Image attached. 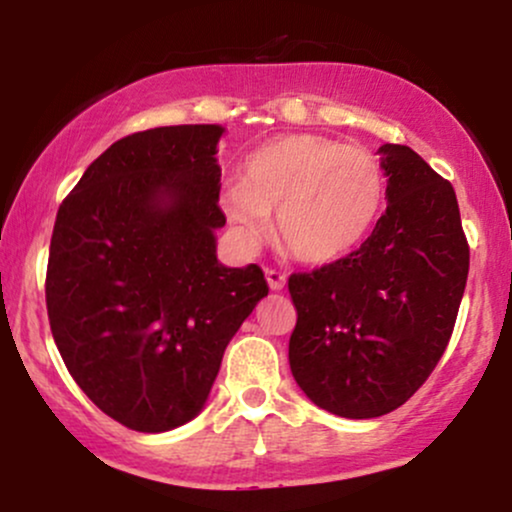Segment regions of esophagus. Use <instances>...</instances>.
<instances>
[{
  "instance_id": "esophagus-1",
  "label": "esophagus",
  "mask_w": 512,
  "mask_h": 512,
  "mask_svg": "<svg viewBox=\"0 0 512 512\" xmlns=\"http://www.w3.org/2000/svg\"><path fill=\"white\" fill-rule=\"evenodd\" d=\"M264 276H267V284L272 291H281L286 286V274L276 272V269H272V267L264 269Z\"/></svg>"
}]
</instances>
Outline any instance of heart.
<instances>
[{
  "mask_svg": "<svg viewBox=\"0 0 512 512\" xmlns=\"http://www.w3.org/2000/svg\"><path fill=\"white\" fill-rule=\"evenodd\" d=\"M387 178L363 146L320 134H291L245 158L238 185L223 192V209L250 243L276 211L281 243L298 260L327 264L349 255L378 226Z\"/></svg>",
  "mask_w": 512,
  "mask_h": 512,
  "instance_id": "heart-1",
  "label": "heart"
}]
</instances>
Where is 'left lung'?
Masks as SVG:
<instances>
[{"mask_svg":"<svg viewBox=\"0 0 512 512\" xmlns=\"http://www.w3.org/2000/svg\"><path fill=\"white\" fill-rule=\"evenodd\" d=\"M387 209L342 260L291 274L289 363L320 409L375 419L402 407L438 366L467 284L455 190L416 151L378 149Z\"/></svg>","mask_w":512,"mask_h":512,"instance_id":"1","label":"left lung"}]
</instances>
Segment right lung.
Returning a JSON list of instances; mask_svg holds the SVG:
<instances>
[{"instance_id": "right-lung-1", "label": "right lung", "mask_w": 512, "mask_h": 512, "mask_svg": "<svg viewBox=\"0 0 512 512\" xmlns=\"http://www.w3.org/2000/svg\"><path fill=\"white\" fill-rule=\"evenodd\" d=\"M219 125L129 134L57 211L45 301L76 385L142 433L192 421L223 351L269 293L262 269L216 260Z\"/></svg>"}]
</instances>
